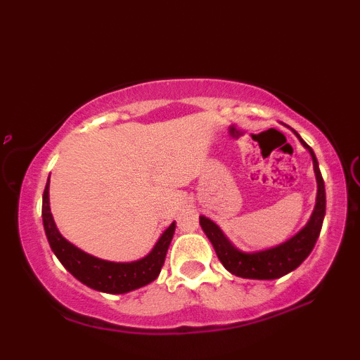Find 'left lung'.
<instances>
[{"instance_id":"1","label":"left lung","mask_w":360,"mask_h":360,"mask_svg":"<svg viewBox=\"0 0 360 360\" xmlns=\"http://www.w3.org/2000/svg\"><path fill=\"white\" fill-rule=\"evenodd\" d=\"M293 131V129H292ZM295 136L298 137L304 149L309 152L313 159V169L316 175L318 193H316V205L308 223L298 231L297 234L292 236L285 243L275 245V248L255 250V252H244L234 248L233 243L226 238L223 231L216 223H213L206 216H200V224L203 228L206 238L213 244L216 255L224 265L226 270L236 277L243 278H254V280H274L287 275L298 267L304 259L311 252L314 244L321 233V226L326 213V191H324V181L319 172V165L316 155L311 147L304 142L297 131H293Z\"/></svg>"}]
</instances>
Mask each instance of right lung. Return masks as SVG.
Masks as SVG:
<instances>
[{
	"label": "right lung",
	"instance_id": "add662e5",
	"mask_svg": "<svg viewBox=\"0 0 360 360\" xmlns=\"http://www.w3.org/2000/svg\"><path fill=\"white\" fill-rule=\"evenodd\" d=\"M42 223L52 252L57 255L60 264L73 277L85 283L86 287L98 290V292L117 295L144 287V285L154 282L159 277L162 265L165 262L167 250H169L175 233L174 221L162 233L150 252L139 260L111 262V260L98 259L95 255L86 254L85 250L68 243L60 234V231L57 229L56 221H53L51 213V201H49V180L42 195Z\"/></svg>",
	"mask_w": 360,
	"mask_h": 360
}]
</instances>
